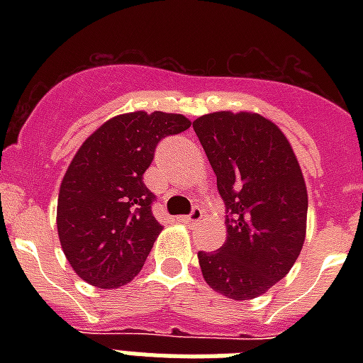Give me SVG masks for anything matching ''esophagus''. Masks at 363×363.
<instances>
[{"mask_svg":"<svg viewBox=\"0 0 363 363\" xmlns=\"http://www.w3.org/2000/svg\"><path fill=\"white\" fill-rule=\"evenodd\" d=\"M201 218H203V211L199 209V207H194L190 215L181 216V222H184V224H198V222H201Z\"/></svg>","mask_w":363,"mask_h":363,"instance_id":"esophagus-1","label":"esophagus"}]
</instances>
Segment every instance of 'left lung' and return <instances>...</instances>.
<instances>
[{
    "label": "left lung",
    "mask_w": 363,
    "mask_h": 363,
    "mask_svg": "<svg viewBox=\"0 0 363 363\" xmlns=\"http://www.w3.org/2000/svg\"><path fill=\"white\" fill-rule=\"evenodd\" d=\"M226 205V242L198 252L205 282L252 299L292 269L307 232V186L279 125L256 113L216 111L194 121Z\"/></svg>",
    "instance_id": "8db88e82"
}]
</instances>
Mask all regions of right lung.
<instances>
[{"mask_svg":"<svg viewBox=\"0 0 363 363\" xmlns=\"http://www.w3.org/2000/svg\"><path fill=\"white\" fill-rule=\"evenodd\" d=\"M192 122L175 113H125L101 124L71 160L58 196V238L82 281L113 290L133 281L162 232L143 173L164 137Z\"/></svg>","mask_w":363,"mask_h":363,"instance_id":"obj_1","label":"right lung"}]
</instances>
